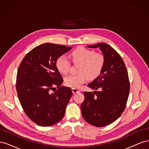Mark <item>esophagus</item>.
I'll use <instances>...</instances> for the list:
<instances>
[{
	"mask_svg": "<svg viewBox=\"0 0 149 149\" xmlns=\"http://www.w3.org/2000/svg\"><path fill=\"white\" fill-rule=\"evenodd\" d=\"M72 91H73V93H78L81 91L79 89L77 88H72Z\"/></svg>",
	"mask_w": 149,
	"mask_h": 149,
	"instance_id": "obj_1",
	"label": "esophagus"
}]
</instances>
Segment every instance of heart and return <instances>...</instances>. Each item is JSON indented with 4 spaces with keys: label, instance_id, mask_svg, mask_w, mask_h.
Returning a JSON list of instances; mask_svg holds the SVG:
<instances>
[{
    "label": "heart",
    "instance_id": "1",
    "mask_svg": "<svg viewBox=\"0 0 149 149\" xmlns=\"http://www.w3.org/2000/svg\"><path fill=\"white\" fill-rule=\"evenodd\" d=\"M71 60L74 63H80L77 75L71 74L65 78V84L73 88H79L88 78L94 79L98 77L104 66V58L100 53L84 47L76 48L70 53ZM71 61L66 56L61 55L56 61L58 70L63 74L68 73L71 68Z\"/></svg>",
    "mask_w": 149,
    "mask_h": 149
}]
</instances>
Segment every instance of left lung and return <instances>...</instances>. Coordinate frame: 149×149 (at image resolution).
Wrapping results in <instances>:
<instances>
[{"label": "left lung", "mask_w": 149, "mask_h": 149, "mask_svg": "<svg viewBox=\"0 0 149 149\" xmlns=\"http://www.w3.org/2000/svg\"><path fill=\"white\" fill-rule=\"evenodd\" d=\"M88 47L100 48L104 66L100 75L88 85L97 91L84 92L81 110L88 123L104 127L118 119L126 107L130 90L128 73L123 58L109 45L100 43Z\"/></svg>", "instance_id": "left-lung-1"}]
</instances>
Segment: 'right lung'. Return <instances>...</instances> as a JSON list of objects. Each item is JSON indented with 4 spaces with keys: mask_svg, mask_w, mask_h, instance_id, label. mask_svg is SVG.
I'll return each instance as SVG.
<instances>
[{
    "mask_svg": "<svg viewBox=\"0 0 149 149\" xmlns=\"http://www.w3.org/2000/svg\"><path fill=\"white\" fill-rule=\"evenodd\" d=\"M71 48L43 43L26 54L19 67L16 79L18 97L26 115L38 125H53L64 117L73 92L69 87L60 86L63 79L56 61ZM56 86L58 89L52 93Z\"/></svg>",
    "mask_w": 149,
    "mask_h": 149,
    "instance_id": "add662e5",
    "label": "right lung"
}]
</instances>
